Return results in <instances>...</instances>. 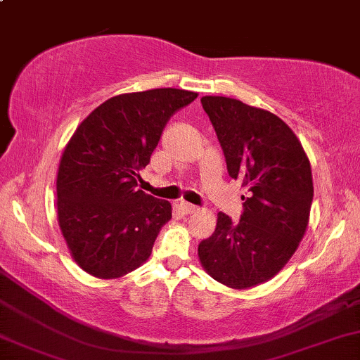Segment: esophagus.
Returning a JSON list of instances; mask_svg holds the SVG:
<instances>
[{"instance_id":"esophagus-1","label":"esophagus","mask_w":360,"mask_h":360,"mask_svg":"<svg viewBox=\"0 0 360 360\" xmlns=\"http://www.w3.org/2000/svg\"><path fill=\"white\" fill-rule=\"evenodd\" d=\"M179 210L181 212V214L185 215H190V214H195V212L198 210L197 207L192 205V203H187V202H180L179 203Z\"/></svg>"}]
</instances>
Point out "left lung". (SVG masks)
<instances>
[{
    "label": "left lung",
    "mask_w": 360,
    "mask_h": 360,
    "mask_svg": "<svg viewBox=\"0 0 360 360\" xmlns=\"http://www.w3.org/2000/svg\"><path fill=\"white\" fill-rule=\"evenodd\" d=\"M219 136L229 175L240 180L238 221L217 215L212 237L198 245L205 272L230 288L270 281L304 238L314 198L307 153L283 120L227 96H202Z\"/></svg>",
    "instance_id": "8db88e82"
}]
</instances>
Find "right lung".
Masks as SVG:
<instances>
[{
	"mask_svg": "<svg viewBox=\"0 0 360 360\" xmlns=\"http://www.w3.org/2000/svg\"><path fill=\"white\" fill-rule=\"evenodd\" d=\"M198 93L157 88L123 93L79 123L56 176L58 225L72 259L98 278L143 265L172 219L170 202L139 190L167 122Z\"/></svg>",
	"mask_w": 360,
	"mask_h": 360,
	"instance_id": "right-lung-1",
	"label": "right lung"
}]
</instances>
